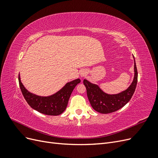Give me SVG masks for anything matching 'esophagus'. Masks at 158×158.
I'll return each instance as SVG.
<instances>
[{"instance_id":"obj_1","label":"esophagus","mask_w":158,"mask_h":158,"mask_svg":"<svg viewBox=\"0 0 158 158\" xmlns=\"http://www.w3.org/2000/svg\"><path fill=\"white\" fill-rule=\"evenodd\" d=\"M87 74V72H85V70H81L80 75L81 77H84V76Z\"/></svg>"}]
</instances>
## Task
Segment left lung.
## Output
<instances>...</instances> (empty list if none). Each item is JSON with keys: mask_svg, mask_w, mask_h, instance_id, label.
Returning a JSON list of instances; mask_svg holds the SVG:
<instances>
[{"mask_svg": "<svg viewBox=\"0 0 158 158\" xmlns=\"http://www.w3.org/2000/svg\"><path fill=\"white\" fill-rule=\"evenodd\" d=\"M138 72L135 60V76L132 84L126 90L117 94H107L103 92L98 85L84 80L87 95L93 109L100 113L107 114L120 109L130 101L136 87Z\"/></svg>", "mask_w": 158, "mask_h": 158, "instance_id": "1", "label": "left lung"}]
</instances>
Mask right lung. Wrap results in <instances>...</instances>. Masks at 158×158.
<instances>
[{
	"mask_svg": "<svg viewBox=\"0 0 158 158\" xmlns=\"http://www.w3.org/2000/svg\"><path fill=\"white\" fill-rule=\"evenodd\" d=\"M18 80L22 93L29 106L41 113L54 116L59 115L64 111L72 92L76 85L80 82V79L73 80L66 83L63 88L55 94L42 97L28 92L21 82L20 74Z\"/></svg>",
	"mask_w": 158,
	"mask_h": 158,
	"instance_id": "right-lung-1",
	"label": "right lung"
}]
</instances>
